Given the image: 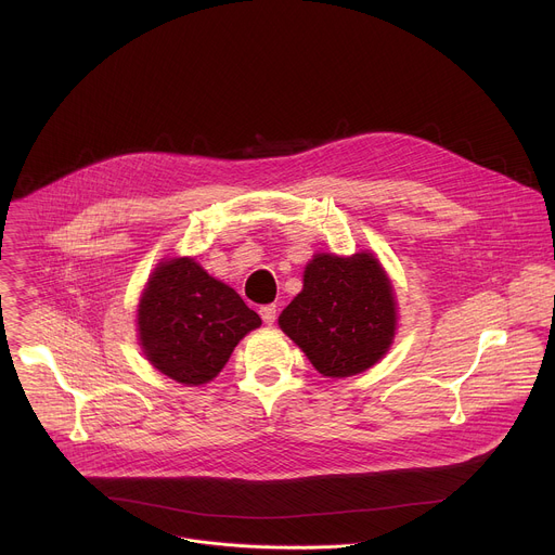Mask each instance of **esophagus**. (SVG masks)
<instances>
[{
    "label": "esophagus",
    "instance_id": "obj_1",
    "mask_svg": "<svg viewBox=\"0 0 555 555\" xmlns=\"http://www.w3.org/2000/svg\"><path fill=\"white\" fill-rule=\"evenodd\" d=\"M259 313H261V319H263L266 325H274V321H276V305H263L259 309Z\"/></svg>",
    "mask_w": 555,
    "mask_h": 555
}]
</instances>
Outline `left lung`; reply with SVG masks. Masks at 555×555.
I'll list each match as a JSON object with an SVG mask.
<instances>
[{
  "mask_svg": "<svg viewBox=\"0 0 555 555\" xmlns=\"http://www.w3.org/2000/svg\"><path fill=\"white\" fill-rule=\"evenodd\" d=\"M390 279L373 253L315 255L281 330L325 377H349L384 358L398 325Z\"/></svg>",
  "mask_w": 555,
  "mask_h": 555,
  "instance_id": "left-lung-1",
  "label": "left lung"
}]
</instances>
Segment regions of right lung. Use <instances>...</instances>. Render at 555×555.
Listing matches in <instances>:
<instances>
[{
	"label": "right lung",
	"mask_w": 555,
	"mask_h": 555,
	"mask_svg": "<svg viewBox=\"0 0 555 555\" xmlns=\"http://www.w3.org/2000/svg\"><path fill=\"white\" fill-rule=\"evenodd\" d=\"M259 325V313L191 257L157 266L138 302L146 360L186 386L217 377L234 347Z\"/></svg>",
	"instance_id": "right-lung-1"
}]
</instances>
